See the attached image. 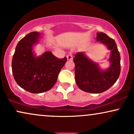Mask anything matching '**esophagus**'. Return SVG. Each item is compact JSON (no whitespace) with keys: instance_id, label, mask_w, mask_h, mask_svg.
I'll list each match as a JSON object with an SVG mask.
<instances>
[{"instance_id":"obj_1","label":"esophagus","mask_w":134,"mask_h":134,"mask_svg":"<svg viewBox=\"0 0 134 134\" xmlns=\"http://www.w3.org/2000/svg\"><path fill=\"white\" fill-rule=\"evenodd\" d=\"M66 58L68 60H72V56L71 54H68L66 56Z\"/></svg>"}]
</instances>
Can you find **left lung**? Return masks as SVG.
Masks as SVG:
<instances>
[{
  "mask_svg": "<svg viewBox=\"0 0 134 134\" xmlns=\"http://www.w3.org/2000/svg\"><path fill=\"white\" fill-rule=\"evenodd\" d=\"M96 42L104 44L110 51L107 68H100L99 64L90 59L85 52L76 53L73 59L77 86L84 91L94 94L101 93L113 86L120 72V53L114 40L104 33L97 32Z\"/></svg>",
  "mask_w": 134,
  "mask_h": 134,
  "instance_id": "obj_1",
  "label": "left lung"
}]
</instances>
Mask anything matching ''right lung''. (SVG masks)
Segmentation results:
<instances>
[{"mask_svg": "<svg viewBox=\"0 0 134 134\" xmlns=\"http://www.w3.org/2000/svg\"><path fill=\"white\" fill-rule=\"evenodd\" d=\"M42 34L33 32L16 44L12 58V69L17 85L32 93H42L55 85L66 58L58 59L52 52L37 56L34 47L40 42Z\"/></svg>", "mask_w": 134, "mask_h": 134, "instance_id": "obj_1", "label": "right lung"}]
</instances>
